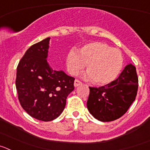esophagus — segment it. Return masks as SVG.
<instances>
[{
    "label": "esophagus",
    "instance_id": "1",
    "mask_svg": "<svg viewBox=\"0 0 150 150\" xmlns=\"http://www.w3.org/2000/svg\"><path fill=\"white\" fill-rule=\"evenodd\" d=\"M81 84H82V82L79 81V79H75V81H74V86L76 87Z\"/></svg>",
    "mask_w": 150,
    "mask_h": 150
}]
</instances>
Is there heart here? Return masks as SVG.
Segmentation results:
<instances>
[{
    "instance_id": "heart-1",
    "label": "heart",
    "mask_w": 150,
    "mask_h": 150,
    "mask_svg": "<svg viewBox=\"0 0 150 150\" xmlns=\"http://www.w3.org/2000/svg\"><path fill=\"white\" fill-rule=\"evenodd\" d=\"M86 64V76L95 84L103 86L110 83L121 71L123 58L116 49L100 42H91L81 46L78 52L72 49L66 57L68 72L76 75Z\"/></svg>"
}]
</instances>
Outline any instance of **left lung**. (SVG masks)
<instances>
[{"label": "left lung", "mask_w": 150, "mask_h": 150, "mask_svg": "<svg viewBox=\"0 0 150 150\" xmlns=\"http://www.w3.org/2000/svg\"><path fill=\"white\" fill-rule=\"evenodd\" d=\"M137 88L136 67L128 64L116 80L98 88L89 87L87 100L88 111L99 121L117 120L128 111L135 100Z\"/></svg>", "instance_id": "obj_1"}]
</instances>
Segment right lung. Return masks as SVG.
Masks as SVG:
<instances>
[{"label": "right lung", "instance_id": "right-lung-1", "mask_svg": "<svg viewBox=\"0 0 150 150\" xmlns=\"http://www.w3.org/2000/svg\"><path fill=\"white\" fill-rule=\"evenodd\" d=\"M50 38L32 45L17 67L16 87L21 106L34 119L44 122L59 117L74 89V78L49 65Z\"/></svg>", "mask_w": 150, "mask_h": 150}]
</instances>
